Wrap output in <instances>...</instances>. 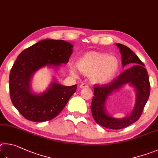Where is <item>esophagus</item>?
Masks as SVG:
<instances>
[{
	"instance_id": "obj_1",
	"label": "esophagus",
	"mask_w": 158,
	"mask_h": 158,
	"mask_svg": "<svg viewBox=\"0 0 158 158\" xmlns=\"http://www.w3.org/2000/svg\"><path fill=\"white\" fill-rule=\"evenodd\" d=\"M88 87H89V85L85 83H82L81 85H80V88H81V89H82V88H88Z\"/></svg>"
}]
</instances>
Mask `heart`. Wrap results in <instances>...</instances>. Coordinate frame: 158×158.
Instances as JSON below:
<instances>
[{
    "label": "heart",
    "instance_id": "b5f03b06",
    "mask_svg": "<svg viewBox=\"0 0 158 158\" xmlns=\"http://www.w3.org/2000/svg\"><path fill=\"white\" fill-rule=\"evenodd\" d=\"M76 66L82 73L89 75L92 82L106 83L117 74L119 62L112 55L98 51H89L79 58ZM71 72L72 74L76 73L73 68L71 69Z\"/></svg>",
    "mask_w": 158,
    "mask_h": 158
}]
</instances>
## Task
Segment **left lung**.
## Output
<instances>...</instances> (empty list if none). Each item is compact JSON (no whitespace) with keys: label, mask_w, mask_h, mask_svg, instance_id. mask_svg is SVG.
Returning a JSON list of instances; mask_svg holds the SVG:
<instances>
[{"label":"left lung","mask_w":158,"mask_h":158,"mask_svg":"<svg viewBox=\"0 0 158 158\" xmlns=\"http://www.w3.org/2000/svg\"><path fill=\"white\" fill-rule=\"evenodd\" d=\"M116 45L121 52L123 67L129 64H135V65L124 71L110 83L103 86L94 85V96L91 104V110L96 122L113 130L126 128L139 119L150 95V82L144 64L128 47L121 44H116ZM126 84L133 87L136 92L135 106L131 114L127 117L121 119L113 118L106 112V101L113 92Z\"/></svg>","instance_id":"left-lung-1"}]
</instances>
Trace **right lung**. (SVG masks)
Wrapping results in <instances>:
<instances>
[{
  "mask_svg": "<svg viewBox=\"0 0 158 158\" xmlns=\"http://www.w3.org/2000/svg\"><path fill=\"white\" fill-rule=\"evenodd\" d=\"M73 46L64 40L46 39L22 51L10 71V98L26 119L35 122L51 120L60 114L76 92L77 85L64 86L53 80L42 93L33 92L31 81L35 73L47 66L57 69L66 64Z\"/></svg>",
  "mask_w": 158,
  "mask_h": 158,
  "instance_id": "obj_1",
  "label": "right lung"
}]
</instances>
